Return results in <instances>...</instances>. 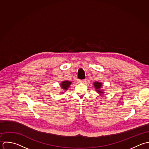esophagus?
I'll list each match as a JSON object with an SVG mask.
<instances>
[{"label": "esophagus", "mask_w": 149, "mask_h": 149, "mask_svg": "<svg viewBox=\"0 0 149 149\" xmlns=\"http://www.w3.org/2000/svg\"><path fill=\"white\" fill-rule=\"evenodd\" d=\"M86 81L85 79H81V80H79L78 82H85Z\"/></svg>", "instance_id": "obj_1"}]
</instances>
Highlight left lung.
<instances>
[{"label":"left lung","mask_w":149,"mask_h":149,"mask_svg":"<svg viewBox=\"0 0 149 149\" xmlns=\"http://www.w3.org/2000/svg\"><path fill=\"white\" fill-rule=\"evenodd\" d=\"M102 84L100 82H94V86H95V88H96L97 92L99 93H102L103 92H102V91H100V88H102Z\"/></svg>","instance_id":"8db88e82"}]
</instances>
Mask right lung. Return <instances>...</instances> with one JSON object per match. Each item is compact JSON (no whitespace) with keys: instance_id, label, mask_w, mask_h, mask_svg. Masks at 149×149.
Here are the masks:
<instances>
[{"instance_id":"add662e5","label":"right lung","mask_w":149,"mask_h":149,"mask_svg":"<svg viewBox=\"0 0 149 149\" xmlns=\"http://www.w3.org/2000/svg\"><path fill=\"white\" fill-rule=\"evenodd\" d=\"M71 82L68 81H63L61 84V88H63V89H64V90H67L69 86H70Z\"/></svg>"}]
</instances>
